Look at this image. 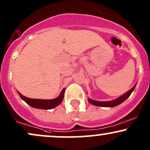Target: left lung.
I'll use <instances>...</instances> for the list:
<instances>
[{
  "instance_id": "8db88e82",
  "label": "left lung",
  "mask_w": 150,
  "mask_h": 150,
  "mask_svg": "<svg viewBox=\"0 0 150 150\" xmlns=\"http://www.w3.org/2000/svg\"><path fill=\"white\" fill-rule=\"evenodd\" d=\"M136 84L133 86V88H131V89L129 90L127 93H124V95L121 96L120 97H119V98H117V99H115V100H110V101H98V100H94L91 98H88V101H89L91 104H92L93 105H96V106H100V107H108V108L115 107V106H117L118 105L121 104L122 102H124L126 99L129 98L130 95L131 94V93H132L133 90H134L135 87H136Z\"/></svg>"
}]
</instances>
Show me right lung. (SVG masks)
<instances>
[{"label":"right lung","instance_id":"add662e5","mask_svg":"<svg viewBox=\"0 0 150 150\" xmlns=\"http://www.w3.org/2000/svg\"><path fill=\"white\" fill-rule=\"evenodd\" d=\"M19 93V96L23 100H24L27 104L29 105L30 106L34 108H38V109H43V110H50L53 109L61 103L64 96L65 89L61 91L60 95L54 99H50V100H45V99H33L27 98L22 94H21L19 91H17Z\"/></svg>","mask_w":150,"mask_h":150}]
</instances>
